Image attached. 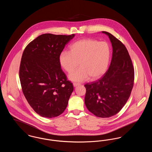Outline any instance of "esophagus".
Listing matches in <instances>:
<instances>
[{"mask_svg":"<svg viewBox=\"0 0 152 152\" xmlns=\"http://www.w3.org/2000/svg\"><path fill=\"white\" fill-rule=\"evenodd\" d=\"M73 85L74 87H77V86H79L80 84H79V83H73Z\"/></svg>","mask_w":152,"mask_h":152,"instance_id":"obj_1","label":"esophagus"}]
</instances>
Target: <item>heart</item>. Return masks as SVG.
<instances>
[{
    "mask_svg": "<svg viewBox=\"0 0 152 152\" xmlns=\"http://www.w3.org/2000/svg\"><path fill=\"white\" fill-rule=\"evenodd\" d=\"M110 56L108 44L86 39L77 41L70 46V51H62L58 56L60 66L71 73L79 65V68L70 73L69 79L82 82L89 77L96 79L107 69Z\"/></svg>",
    "mask_w": 152,
    "mask_h": 152,
    "instance_id": "obj_1",
    "label": "heart"
}]
</instances>
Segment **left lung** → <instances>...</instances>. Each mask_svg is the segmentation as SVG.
Instances as JSON below:
<instances>
[{"instance_id":"obj_1","label":"left lung","mask_w":152,"mask_h":152,"mask_svg":"<svg viewBox=\"0 0 152 152\" xmlns=\"http://www.w3.org/2000/svg\"><path fill=\"white\" fill-rule=\"evenodd\" d=\"M108 36L113 48L108 71L100 79L87 83L85 104L95 116L108 118L123 108L130 97L133 87L134 71L125 46L111 34Z\"/></svg>"}]
</instances>
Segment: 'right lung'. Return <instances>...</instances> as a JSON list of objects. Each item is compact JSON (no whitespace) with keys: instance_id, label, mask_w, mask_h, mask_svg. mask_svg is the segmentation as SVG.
<instances>
[{"instance_id":"1","label":"right lung","mask_w":152,"mask_h":152,"mask_svg":"<svg viewBox=\"0 0 152 152\" xmlns=\"http://www.w3.org/2000/svg\"><path fill=\"white\" fill-rule=\"evenodd\" d=\"M75 35L44 34L28 44L23 53L19 69L22 91L42 117H57L67 107L73 86L66 80L58 56Z\"/></svg>"}]
</instances>
